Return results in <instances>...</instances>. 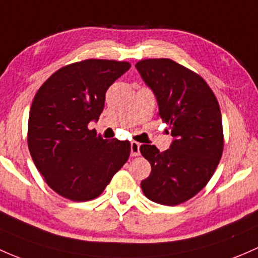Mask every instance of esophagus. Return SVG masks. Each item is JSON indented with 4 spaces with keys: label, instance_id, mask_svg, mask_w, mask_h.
<instances>
[{
    "label": "esophagus",
    "instance_id": "obj_1",
    "mask_svg": "<svg viewBox=\"0 0 258 258\" xmlns=\"http://www.w3.org/2000/svg\"><path fill=\"white\" fill-rule=\"evenodd\" d=\"M131 156L132 157L140 156V143L131 142Z\"/></svg>",
    "mask_w": 258,
    "mask_h": 258
}]
</instances>
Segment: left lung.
I'll return each mask as SVG.
<instances>
[{
    "instance_id": "8db88e82",
    "label": "left lung",
    "mask_w": 258,
    "mask_h": 258,
    "mask_svg": "<svg viewBox=\"0 0 258 258\" xmlns=\"http://www.w3.org/2000/svg\"><path fill=\"white\" fill-rule=\"evenodd\" d=\"M138 73L156 95L159 117L169 126V150L142 145L151 174L141 183L143 194L162 205L181 204L213 177L224 150L219 102L207 81L172 59H145Z\"/></svg>"
}]
</instances>
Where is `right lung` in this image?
I'll use <instances>...</instances> for the list:
<instances>
[{
    "instance_id": "1",
    "label": "right lung",
    "mask_w": 258,
    "mask_h": 258,
    "mask_svg": "<svg viewBox=\"0 0 258 258\" xmlns=\"http://www.w3.org/2000/svg\"><path fill=\"white\" fill-rule=\"evenodd\" d=\"M130 68L127 61L86 59L56 70L37 91L27 142L45 183L61 197L95 199L128 159V141L104 140L88 124L99 120L107 89Z\"/></svg>"
}]
</instances>
